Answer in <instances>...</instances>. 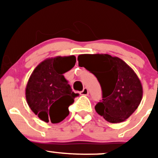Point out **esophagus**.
I'll return each instance as SVG.
<instances>
[{
    "label": "esophagus",
    "mask_w": 158,
    "mask_h": 158,
    "mask_svg": "<svg viewBox=\"0 0 158 158\" xmlns=\"http://www.w3.org/2000/svg\"><path fill=\"white\" fill-rule=\"evenodd\" d=\"M81 96H88L89 95V90H88L87 88H84V89L81 92Z\"/></svg>",
    "instance_id": "34e87169"
}]
</instances>
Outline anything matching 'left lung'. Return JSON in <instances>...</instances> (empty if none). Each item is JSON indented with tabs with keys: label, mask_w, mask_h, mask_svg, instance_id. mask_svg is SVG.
I'll list each match as a JSON object with an SVG mask.
<instances>
[{
	"label": "left lung",
	"mask_w": 158,
	"mask_h": 158,
	"mask_svg": "<svg viewBox=\"0 0 158 158\" xmlns=\"http://www.w3.org/2000/svg\"><path fill=\"white\" fill-rule=\"evenodd\" d=\"M78 65L98 79L103 99L95 107L99 115L111 123L123 122L141 103L142 83L131 66L118 57L107 54H80Z\"/></svg>",
	"instance_id": "8db88e82"
}]
</instances>
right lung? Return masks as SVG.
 Listing matches in <instances>:
<instances>
[{
    "label": "right lung",
    "mask_w": 158,
    "mask_h": 158,
    "mask_svg": "<svg viewBox=\"0 0 158 158\" xmlns=\"http://www.w3.org/2000/svg\"><path fill=\"white\" fill-rule=\"evenodd\" d=\"M76 63V57L57 56L43 60L31 73L25 89L29 107L46 123H58L69 114L77 93L72 91L63 73Z\"/></svg>",
    "instance_id": "obj_1"
}]
</instances>
